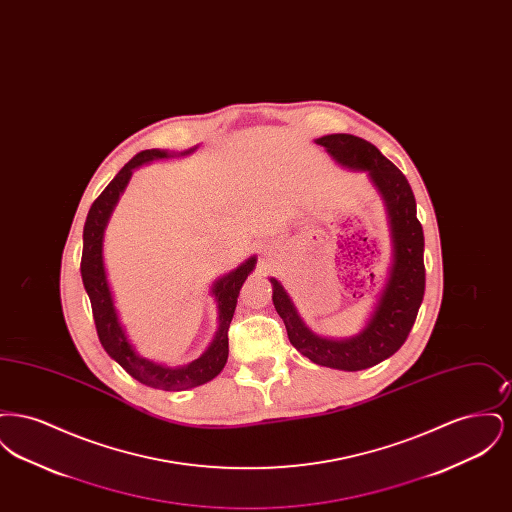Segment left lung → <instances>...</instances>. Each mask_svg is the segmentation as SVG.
<instances>
[{
	"label": "left lung",
	"mask_w": 512,
	"mask_h": 512,
	"mask_svg": "<svg viewBox=\"0 0 512 512\" xmlns=\"http://www.w3.org/2000/svg\"><path fill=\"white\" fill-rule=\"evenodd\" d=\"M315 142L343 167L368 172L372 184L382 195L393 240L390 278L365 330L349 340H328L315 334L299 317L284 286L274 278H270L272 301L276 313L286 324L293 347L309 361L349 372L365 370L391 357L413 328L426 288L424 232L416 219V201L405 174L386 159L378 147L351 134H330Z\"/></svg>",
	"instance_id": "1"
}]
</instances>
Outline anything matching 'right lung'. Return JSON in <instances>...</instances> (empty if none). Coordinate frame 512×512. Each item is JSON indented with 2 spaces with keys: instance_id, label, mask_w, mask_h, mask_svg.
I'll return each mask as SVG.
<instances>
[{
  "instance_id": "right-lung-1",
  "label": "right lung",
  "mask_w": 512,
  "mask_h": 512,
  "mask_svg": "<svg viewBox=\"0 0 512 512\" xmlns=\"http://www.w3.org/2000/svg\"><path fill=\"white\" fill-rule=\"evenodd\" d=\"M184 151L182 155L192 153ZM172 157L169 151L161 149H146L134 155L119 174L107 184V188L99 194L98 199L92 203L86 224H84V247H82V261H80V274L86 293L92 303L94 322L98 330L99 341L107 355L115 359L119 365L140 384H146L149 388L157 390L178 391L188 390L201 386L209 380H213L220 370L226 365L228 359V328L234 317L238 295L244 286L245 278L255 268L257 259L249 257L245 263L226 276L219 278L213 284V295L219 305V330L215 332V338L207 351L195 359L192 363L184 366L157 365L146 357H140L130 341L126 338V332L119 322V315L113 303V295L109 290L107 274L103 267V232L107 226V220L111 217L119 197H121L132 171L153 159H165Z\"/></svg>"
}]
</instances>
